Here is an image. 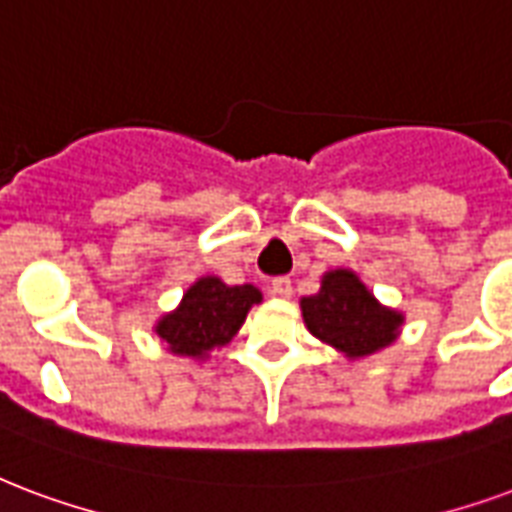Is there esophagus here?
Instances as JSON below:
<instances>
[{
  "mask_svg": "<svg viewBox=\"0 0 512 512\" xmlns=\"http://www.w3.org/2000/svg\"><path fill=\"white\" fill-rule=\"evenodd\" d=\"M271 293L279 295V298H290L293 295V282L287 276H276L274 282H271Z\"/></svg>",
  "mask_w": 512,
  "mask_h": 512,
  "instance_id": "34e87169",
  "label": "esophagus"
}]
</instances>
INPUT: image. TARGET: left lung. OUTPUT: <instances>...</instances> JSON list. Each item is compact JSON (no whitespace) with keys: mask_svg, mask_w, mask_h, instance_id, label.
<instances>
[{"mask_svg":"<svg viewBox=\"0 0 512 512\" xmlns=\"http://www.w3.org/2000/svg\"><path fill=\"white\" fill-rule=\"evenodd\" d=\"M304 323L312 336L347 358H366L396 342L404 314L382 306L355 271L336 268L323 276L320 293L301 298Z\"/></svg>","mask_w":512,"mask_h":512,"instance_id":"left-lung-1","label":"left lung"}]
</instances>
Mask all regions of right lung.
<instances>
[{
    "instance_id": "add662e5",
    "label": "right lung",
    "mask_w": 512,
    "mask_h": 512,
    "mask_svg": "<svg viewBox=\"0 0 512 512\" xmlns=\"http://www.w3.org/2000/svg\"><path fill=\"white\" fill-rule=\"evenodd\" d=\"M260 301L263 295L257 287H230L219 276H200L184 293L181 304L173 312L162 314L154 331L168 344L170 352L187 358H208V352L225 347L236 336L246 312Z\"/></svg>"
}]
</instances>
